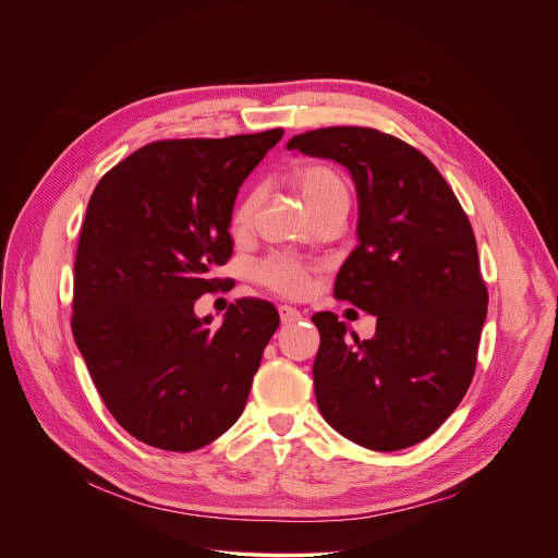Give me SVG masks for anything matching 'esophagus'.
Segmentation results:
<instances>
[{
    "label": "esophagus",
    "instance_id": "34e87169",
    "mask_svg": "<svg viewBox=\"0 0 558 558\" xmlns=\"http://www.w3.org/2000/svg\"><path fill=\"white\" fill-rule=\"evenodd\" d=\"M278 313H280V323L282 325H291V323H298L300 320V311L289 306V304H280L278 306Z\"/></svg>",
    "mask_w": 558,
    "mask_h": 558
}]
</instances>
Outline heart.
<instances>
[{
    "instance_id": "1",
    "label": "heart",
    "mask_w": 558,
    "mask_h": 558,
    "mask_svg": "<svg viewBox=\"0 0 558 558\" xmlns=\"http://www.w3.org/2000/svg\"><path fill=\"white\" fill-rule=\"evenodd\" d=\"M289 183L311 211L320 214L333 205H349V187L338 170L320 161L295 163L289 172ZM260 203V190H250L241 196L231 211V229L245 231L252 225L254 211ZM260 280L287 295H298L306 287V267L291 256H274L258 267Z\"/></svg>"
}]
</instances>
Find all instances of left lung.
Segmentation results:
<instances>
[{
  "label": "left lung",
  "mask_w": 558,
  "mask_h": 558,
  "mask_svg": "<svg viewBox=\"0 0 558 558\" xmlns=\"http://www.w3.org/2000/svg\"><path fill=\"white\" fill-rule=\"evenodd\" d=\"M287 149L344 166L357 194V247L336 298L377 317L360 340L338 315H313L315 400L347 439L379 452L433 435L472 381L488 311L474 233L428 158L373 128L295 134Z\"/></svg>",
  "instance_id": "8db88e82"
}]
</instances>
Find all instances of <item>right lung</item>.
<instances>
[{"mask_svg":"<svg viewBox=\"0 0 558 558\" xmlns=\"http://www.w3.org/2000/svg\"><path fill=\"white\" fill-rule=\"evenodd\" d=\"M282 130L149 143L95 187L74 263L72 336L104 404L154 448L198 450L245 411L280 317L231 304L218 331L194 302L231 256L238 190Z\"/></svg>","mask_w":558,"mask_h":558,"instance_id":"add662e5","label":"right lung"}]
</instances>
